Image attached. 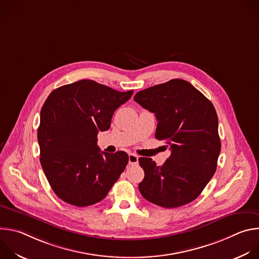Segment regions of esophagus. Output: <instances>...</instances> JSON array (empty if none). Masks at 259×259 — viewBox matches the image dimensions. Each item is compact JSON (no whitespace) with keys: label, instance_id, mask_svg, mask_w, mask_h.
<instances>
[{"label":"esophagus","instance_id":"34e87169","mask_svg":"<svg viewBox=\"0 0 259 259\" xmlns=\"http://www.w3.org/2000/svg\"><path fill=\"white\" fill-rule=\"evenodd\" d=\"M138 163V157L135 154H129V164L136 165Z\"/></svg>","mask_w":259,"mask_h":259}]
</instances>
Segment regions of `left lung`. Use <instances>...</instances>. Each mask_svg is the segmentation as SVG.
<instances>
[{
	"mask_svg": "<svg viewBox=\"0 0 259 259\" xmlns=\"http://www.w3.org/2000/svg\"><path fill=\"white\" fill-rule=\"evenodd\" d=\"M134 100L154 113L156 138L171 155L162 166L139 158L144 178L138 189L149 202L175 208L193 202L214 175L221 149L212 102L191 83L173 79L136 93Z\"/></svg>",
	"mask_w": 259,
	"mask_h": 259,
	"instance_id": "8db88e82",
	"label": "left lung"
}]
</instances>
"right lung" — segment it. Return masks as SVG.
Returning <instances> with one entry per match:
<instances>
[{"label":"right lung","instance_id":"1","mask_svg":"<svg viewBox=\"0 0 259 259\" xmlns=\"http://www.w3.org/2000/svg\"><path fill=\"white\" fill-rule=\"evenodd\" d=\"M133 90L120 92L92 80L53 90L38 128L40 162L56 196L78 207L103 200L125 170L129 157L100 152L97 134L110 127L115 110Z\"/></svg>","mask_w":259,"mask_h":259}]
</instances>
